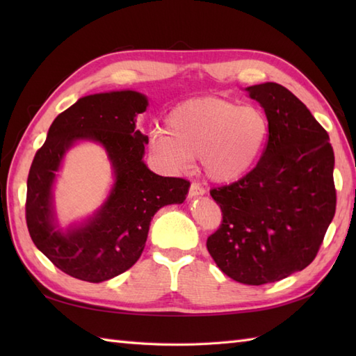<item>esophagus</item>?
Returning <instances> with one entry per match:
<instances>
[{
  "instance_id": "1",
  "label": "esophagus",
  "mask_w": 356,
  "mask_h": 356,
  "mask_svg": "<svg viewBox=\"0 0 356 356\" xmlns=\"http://www.w3.org/2000/svg\"><path fill=\"white\" fill-rule=\"evenodd\" d=\"M205 194V190H203V188L199 185V184H195V182H193L191 185H190V191H188V197H199V195H203Z\"/></svg>"
}]
</instances>
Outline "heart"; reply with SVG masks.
<instances>
[{
  "instance_id": "obj_1",
  "label": "heart",
  "mask_w": 356,
  "mask_h": 356,
  "mask_svg": "<svg viewBox=\"0 0 356 356\" xmlns=\"http://www.w3.org/2000/svg\"><path fill=\"white\" fill-rule=\"evenodd\" d=\"M268 138V119L251 105L222 97H194L166 116V131L149 136V148L165 166L180 170L202 157L214 182H234L252 168Z\"/></svg>"
}]
</instances>
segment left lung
I'll return each mask as SVG.
<instances>
[{"mask_svg": "<svg viewBox=\"0 0 356 356\" xmlns=\"http://www.w3.org/2000/svg\"><path fill=\"white\" fill-rule=\"evenodd\" d=\"M268 118V142L246 176L211 190L222 223L207 240L226 275L260 286L314 261L335 216L329 134L297 96L275 82L246 88Z\"/></svg>", "mask_w": 356, "mask_h": 356, "instance_id": "1", "label": "left lung"}]
</instances>
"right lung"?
Returning a JSON list of instances; mask_svg holds the SVG:
<instances>
[{
    "instance_id": "1",
    "label": "right lung",
    "mask_w": 356,
    "mask_h": 356,
    "mask_svg": "<svg viewBox=\"0 0 356 356\" xmlns=\"http://www.w3.org/2000/svg\"><path fill=\"white\" fill-rule=\"evenodd\" d=\"M147 105L131 90L81 97L53 120L36 151L27 177V228L35 246L67 275L101 283L130 269L145 248L153 216L186 199V179L157 176L142 161L148 138L136 130L134 118ZM79 138L103 143L117 182L92 222L63 234L52 225L51 184L63 153Z\"/></svg>"
}]
</instances>
